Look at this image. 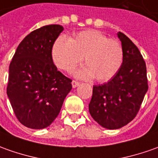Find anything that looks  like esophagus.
Wrapping results in <instances>:
<instances>
[{"label":"esophagus","mask_w":158,"mask_h":158,"mask_svg":"<svg viewBox=\"0 0 158 158\" xmlns=\"http://www.w3.org/2000/svg\"><path fill=\"white\" fill-rule=\"evenodd\" d=\"M79 84L80 83H79V81H77V80H73V82H72V85H73V87L75 88V87H77Z\"/></svg>","instance_id":"34e87169"}]
</instances>
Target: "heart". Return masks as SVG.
Instances as JSON below:
<instances>
[{"label":"heart","instance_id":"heart-1","mask_svg":"<svg viewBox=\"0 0 158 158\" xmlns=\"http://www.w3.org/2000/svg\"><path fill=\"white\" fill-rule=\"evenodd\" d=\"M52 59L58 67L70 72L83 59L85 64L76 74L82 79L94 77L98 82L110 79L123 63L124 52L119 41L97 30L80 32L69 40L61 36L52 47Z\"/></svg>","mask_w":158,"mask_h":158}]
</instances>
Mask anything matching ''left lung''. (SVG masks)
Returning a JSON list of instances; mask_svg holds the SVG:
<instances>
[{"mask_svg":"<svg viewBox=\"0 0 158 158\" xmlns=\"http://www.w3.org/2000/svg\"><path fill=\"white\" fill-rule=\"evenodd\" d=\"M122 65L111 79L103 85H93L89 111L104 128L119 129L137 116L148 91L146 65L138 48L121 32Z\"/></svg>","mask_w":158,"mask_h":158,"instance_id":"8db88e82","label":"left lung"}]
</instances>
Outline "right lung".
Returning a JSON list of instances; mask_svg holds the SVG:
<instances>
[{
	"label": "right lung",
	"instance_id": "right-lung-1",
	"mask_svg": "<svg viewBox=\"0 0 158 158\" xmlns=\"http://www.w3.org/2000/svg\"><path fill=\"white\" fill-rule=\"evenodd\" d=\"M64 30L44 26L20 43L9 65L7 94L16 118L26 127L47 128L60 111L72 90V79L57 70L52 46Z\"/></svg>",
	"mask_w": 158,
	"mask_h": 158
}]
</instances>
